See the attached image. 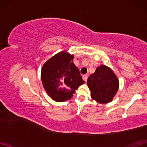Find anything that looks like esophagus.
Listing matches in <instances>:
<instances>
[{
	"label": "esophagus",
	"instance_id": "34e87169",
	"mask_svg": "<svg viewBox=\"0 0 147 147\" xmlns=\"http://www.w3.org/2000/svg\"><path fill=\"white\" fill-rule=\"evenodd\" d=\"M83 80L85 81V82H86L87 79H88V75H86V74H85V75L83 76Z\"/></svg>",
	"mask_w": 147,
	"mask_h": 147
}]
</instances>
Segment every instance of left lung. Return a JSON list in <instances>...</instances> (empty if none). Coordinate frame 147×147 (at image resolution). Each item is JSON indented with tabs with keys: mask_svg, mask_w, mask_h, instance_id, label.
Segmentation results:
<instances>
[{
	"mask_svg": "<svg viewBox=\"0 0 147 147\" xmlns=\"http://www.w3.org/2000/svg\"><path fill=\"white\" fill-rule=\"evenodd\" d=\"M91 96L99 104L112 101L119 88V81L111 69L101 65L87 80Z\"/></svg>",
	"mask_w": 147,
	"mask_h": 147,
	"instance_id": "obj_1",
	"label": "left lung"
}]
</instances>
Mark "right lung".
Wrapping results in <instances>:
<instances>
[{
	"label": "right lung",
	"mask_w": 147,
	"mask_h": 147,
	"mask_svg": "<svg viewBox=\"0 0 147 147\" xmlns=\"http://www.w3.org/2000/svg\"><path fill=\"white\" fill-rule=\"evenodd\" d=\"M73 55L63 51L58 53L43 65L41 78L43 86L56 102L69 100L75 90L85 82L73 62Z\"/></svg>",
	"instance_id": "right-lung-1"
}]
</instances>
